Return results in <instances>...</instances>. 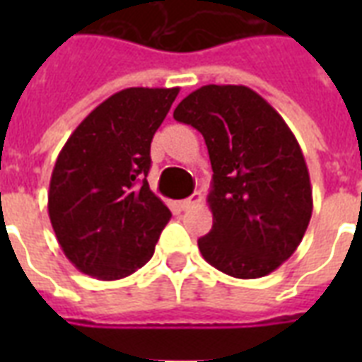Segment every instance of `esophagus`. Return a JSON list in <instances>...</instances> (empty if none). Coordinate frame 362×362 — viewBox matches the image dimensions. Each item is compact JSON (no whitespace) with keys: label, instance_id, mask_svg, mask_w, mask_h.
Returning <instances> with one entry per match:
<instances>
[{"label":"esophagus","instance_id":"34e87169","mask_svg":"<svg viewBox=\"0 0 362 362\" xmlns=\"http://www.w3.org/2000/svg\"><path fill=\"white\" fill-rule=\"evenodd\" d=\"M201 201H203V195H201L199 192L193 193L192 197H187V199H184V201H180V209L182 210H189V209H193L195 204L201 203Z\"/></svg>","mask_w":362,"mask_h":362}]
</instances>
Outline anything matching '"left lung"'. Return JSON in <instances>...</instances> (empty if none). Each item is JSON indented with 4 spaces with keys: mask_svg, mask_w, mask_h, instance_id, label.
Instances as JSON below:
<instances>
[{
    "mask_svg": "<svg viewBox=\"0 0 362 362\" xmlns=\"http://www.w3.org/2000/svg\"><path fill=\"white\" fill-rule=\"evenodd\" d=\"M175 120L201 131L212 163L214 223L199 238L212 267L261 278L291 257L312 218L303 150L278 112L246 86L209 84L184 98Z\"/></svg>",
    "mask_w": 362,
    "mask_h": 362,
    "instance_id": "8db88e82",
    "label": "left lung"
}]
</instances>
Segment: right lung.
<instances>
[{
  "label": "right lung",
  "instance_id": "1",
  "mask_svg": "<svg viewBox=\"0 0 362 362\" xmlns=\"http://www.w3.org/2000/svg\"><path fill=\"white\" fill-rule=\"evenodd\" d=\"M178 88H127L81 122L62 148L48 216L65 257L98 280H120L152 259L170 210L148 186L150 144Z\"/></svg>",
  "mask_w": 362,
  "mask_h": 362
}]
</instances>
